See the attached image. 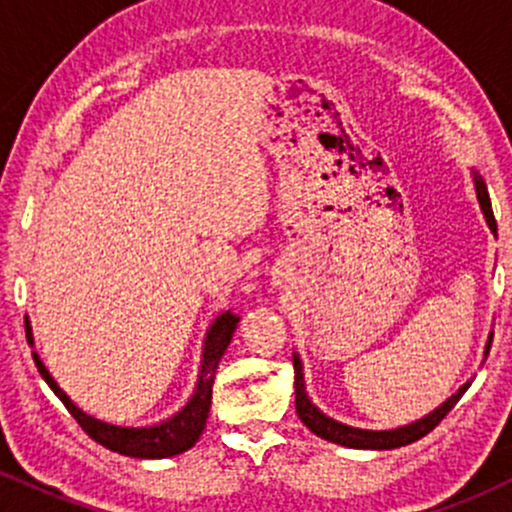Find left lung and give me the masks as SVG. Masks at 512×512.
<instances>
[{
  "label": "left lung",
  "mask_w": 512,
  "mask_h": 512,
  "mask_svg": "<svg viewBox=\"0 0 512 512\" xmlns=\"http://www.w3.org/2000/svg\"><path fill=\"white\" fill-rule=\"evenodd\" d=\"M474 185H477V197L481 204V211H484L486 221H489L491 231L496 233V219H493V209H491V199H489V190H486L484 180L479 175H474ZM491 342L486 344V354H489ZM293 368H296V414L298 419L303 421L315 436L330 440V443L344 445V448H356V450H392V448H402V445L414 443V440L424 438L426 433H431L440 421L448 416V411L460 402V397L467 392V385H462L460 390L452 395L448 402L440 404L436 411L424 416L421 421L416 424L395 428V431H363V428H351L346 424H339V421L330 419V416L322 414L320 409L310 402L308 395H305V383H303V366H301V358L293 356Z\"/></svg>",
  "instance_id": "left-lung-1"
}]
</instances>
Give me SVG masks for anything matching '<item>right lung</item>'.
<instances>
[{
    "label": "right lung",
    "instance_id": "obj_1",
    "mask_svg": "<svg viewBox=\"0 0 512 512\" xmlns=\"http://www.w3.org/2000/svg\"><path fill=\"white\" fill-rule=\"evenodd\" d=\"M238 322L240 317L233 315L231 310H226V313L216 317V322L207 332V342H204V354H202L204 358H202V368H199L195 395H192L190 402H187L185 407L173 416V419L149 428H122L113 424H103V421L84 414V411L76 407L72 399L57 387L55 380H52V375L45 370V366L40 363V358L35 354H33V361L35 366H38L40 375H43L45 383H48L50 390L62 399V404L67 407L69 414L74 416L76 424L88 433V438L101 443L103 448L120 452V455L139 457V460H161V457H173V455H180V452L190 450L199 440V436H202L204 426H207L209 407H211V385H214L216 368H219L223 351H226L228 344H231V337L233 332H236ZM26 339L28 344L33 342L28 320H26Z\"/></svg>",
    "mask_w": 512,
    "mask_h": 512
}]
</instances>
